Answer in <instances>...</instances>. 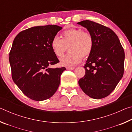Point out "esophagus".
Returning a JSON list of instances; mask_svg holds the SVG:
<instances>
[{"label": "esophagus", "instance_id": "esophagus-1", "mask_svg": "<svg viewBox=\"0 0 132 132\" xmlns=\"http://www.w3.org/2000/svg\"><path fill=\"white\" fill-rule=\"evenodd\" d=\"M66 69H68V70H73V69H75V67H67Z\"/></svg>", "mask_w": 132, "mask_h": 132}]
</instances>
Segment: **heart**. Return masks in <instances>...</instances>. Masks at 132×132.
<instances>
[{
    "label": "heart",
    "mask_w": 132,
    "mask_h": 132,
    "mask_svg": "<svg viewBox=\"0 0 132 132\" xmlns=\"http://www.w3.org/2000/svg\"><path fill=\"white\" fill-rule=\"evenodd\" d=\"M61 37L62 39L55 37L51 43L53 52L58 57H62L69 47V52L61 60V65H75L92 52L93 37L90 33L85 32L81 28L68 29L62 33Z\"/></svg>",
    "instance_id": "heart-1"
}]
</instances>
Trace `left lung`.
<instances>
[{
	"label": "left lung",
	"mask_w": 132,
	"mask_h": 132,
	"mask_svg": "<svg viewBox=\"0 0 132 132\" xmlns=\"http://www.w3.org/2000/svg\"><path fill=\"white\" fill-rule=\"evenodd\" d=\"M93 37L94 48L84 64L86 74L79 81L91 98L101 99L114 90L124 73L125 52L117 34L111 28L94 21L77 23Z\"/></svg>",
	"instance_id": "1"
}]
</instances>
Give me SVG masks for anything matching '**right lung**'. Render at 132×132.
Instances as JSON below:
<instances>
[{"instance_id": "1", "label": "right lung", "mask_w": 132, "mask_h": 132, "mask_svg": "<svg viewBox=\"0 0 132 132\" xmlns=\"http://www.w3.org/2000/svg\"><path fill=\"white\" fill-rule=\"evenodd\" d=\"M62 28L56 25L33 27L21 31L13 41L9 53L12 79L31 100L48 99L59 87L66 68H50L59 62L51 43Z\"/></svg>"}]
</instances>
